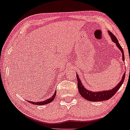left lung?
<instances>
[{"mask_svg": "<svg viewBox=\"0 0 130 130\" xmlns=\"http://www.w3.org/2000/svg\"><path fill=\"white\" fill-rule=\"evenodd\" d=\"M109 35L110 36V38L112 39V41L114 42L116 44L117 46L119 48L122 52V60L125 61V56H124L123 50L122 46L120 45V43L118 42L117 38L115 37L114 35L110 31H108ZM77 81H78V92L80 93V95L84 98L86 99L87 100L90 101L96 102V101H103L105 100H108L110 98H112L115 94L117 91L119 90L122 85L123 84V82L125 79V74L124 73L123 76L122 77V79L114 88H113L111 90H104V91H90L87 89V88L84 87L82 85V83L80 79V77H78V74L77 73Z\"/></svg>", "mask_w": 130, "mask_h": 130, "instance_id": "obj_1", "label": "left lung"}]
</instances>
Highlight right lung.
<instances>
[{
  "label": "right lung",
  "instance_id": "1",
  "mask_svg": "<svg viewBox=\"0 0 130 130\" xmlns=\"http://www.w3.org/2000/svg\"><path fill=\"white\" fill-rule=\"evenodd\" d=\"M56 90L55 91V93H54V94L53 96H52V97L50 98L49 99H47V100L43 101H38V102H33V101H27L29 102V103H31V104H35V105H44V104H48V103H51V102H52L54 100V99H55V96H56Z\"/></svg>",
  "mask_w": 130,
  "mask_h": 130
}]
</instances>
